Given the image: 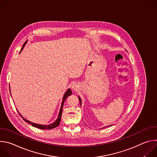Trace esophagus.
Listing matches in <instances>:
<instances>
[{
  "instance_id": "34e87169",
  "label": "esophagus",
  "mask_w": 157,
  "mask_h": 157,
  "mask_svg": "<svg viewBox=\"0 0 157 157\" xmlns=\"http://www.w3.org/2000/svg\"><path fill=\"white\" fill-rule=\"evenodd\" d=\"M78 84H75L72 86V89L75 91H76L78 90Z\"/></svg>"
}]
</instances>
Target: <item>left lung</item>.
<instances>
[{"label": "left lung", "instance_id": "1", "mask_svg": "<svg viewBox=\"0 0 157 157\" xmlns=\"http://www.w3.org/2000/svg\"><path fill=\"white\" fill-rule=\"evenodd\" d=\"M78 98H79V102H80V104L81 105V99H80V98H79V96L78 97ZM108 127V126H107Z\"/></svg>", "mask_w": 157, "mask_h": 157}]
</instances>
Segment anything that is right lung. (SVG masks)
Here are the masks:
<instances>
[{
	"label": "right lung",
	"mask_w": 157,
	"mask_h": 157,
	"mask_svg": "<svg viewBox=\"0 0 157 157\" xmlns=\"http://www.w3.org/2000/svg\"><path fill=\"white\" fill-rule=\"evenodd\" d=\"M27 41H26L24 44H23V47H22L20 52L23 50V48H24L25 45L26 44ZM72 94V92H71V90L70 89H68V90H67L66 91V93H64V96L63 98V101H62V103H61V108H60V110H59V114H58V119L52 124H49V125H41V124H35V123H33L27 119H25V118H24L23 117L21 116V115L18 113V114L20 115V116L22 117V119H24V121H25V122H27V123L31 124L33 127H36L38 128H40V129H43V130H49V129H52V128H54L55 127H56L57 126H58L60 124V121H61V115H62V111H63V104L66 100V99L68 98L69 96L71 95Z\"/></svg>",
	"instance_id": "1"
}]
</instances>
